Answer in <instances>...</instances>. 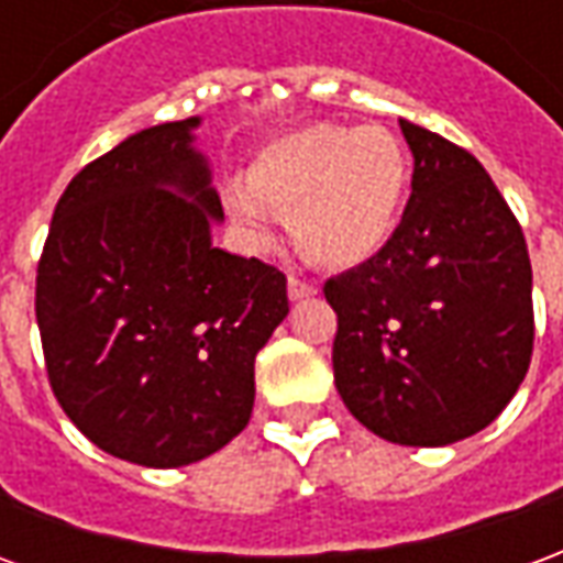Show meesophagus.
<instances>
[{
    "mask_svg": "<svg viewBox=\"0 0 563 563\" xmlns=\"http://www.w3.org/2000/svg\"><path fill=\"white\" fill-rule=\"evenodd\" d=\"M319 286L313 280H301V277H289V298L292 301H301V298H310L317 295Z\"/></svg>",
    "mask_w": 563,
    "mask_h": 563,
    "instance_id": "1",
    "label": "esophagus"
}]
</instances>
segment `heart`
Listing matches in <instances>:
<instances>
[{
	"label": "heart",
	"instance_id": "b5f03b06",
	"mask_svg": "<svg viewBox=\"0 0 563 563\" xmlns=\"http://www.w3.org/2000/svg\"><path fill=\"white\" fill-rule=\"evenodd\" d=\"M407 180L404 150L389 132L317 123L262 147L250 184L232 180L225 205L256 244L274 241L280 213L307 256L346 268L389 244Z\"/></svg>",
	"mask_w": 563,
	"mask_h": 563
}]
</instances>
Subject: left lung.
I'll return each mask as SVG.
<instances>
[{"mask_svg": "<svg viewBox=\"0 0 563 563\" xmlns=\"http://www.w3.org/2000/svg\"><path fill=\"white\" fill-rule=\"evenodd\" d=\"M413 192L377 256L325 283L334 386L389 443L449 446L512 401L533 353L528 244L473 153L401 120Z\"/></svg>", "mask_w": 563, "mask_h": 563, "instance_id": "left-lung-1", "label": "left lung"}]
</instances>
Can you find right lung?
I'll return each mask as SVG.
<instances>
[{
	"label": "right lung",
	"instance_id": "1",
	"mask_svg": "<svg viewBox=\"0 0 563 563\" xmlns=\"http://www.w3.org/2000/svg\"><path fill=\"white\" fill-rule=\"evenodd\" d=\"M198 123L150 126L84 165L35 277L56 401L141 467H184L244 431L256 353L289 313L283 271L210 244L222 205Z\"/></svg>",
	"mask_w": 563,
	"mask_h": 563
}]
</instances>
